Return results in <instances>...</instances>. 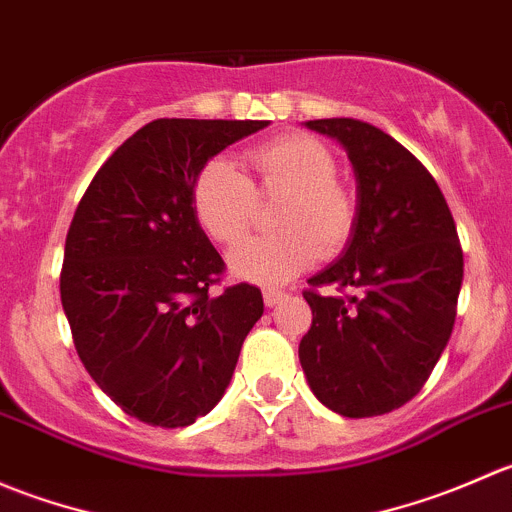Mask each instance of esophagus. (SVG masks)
<instances>
[{
  "instance_id": "obj_1",
  "label": "esophagus",
  "mask_w": 512,
  "mask_h": 512,
  "mask_svg": "<svg viewBox=\"0 0 512 512\" xmlns=\"http://www.w3.org/2000/svg\"><path fill=\"white\" fill-rule=\"evenodd\" d=\"M262 297H265L267 307H277V304L285 299V292H282V289H275V287H267L265 292H262Z\"/></svg>"
}]
</instances>
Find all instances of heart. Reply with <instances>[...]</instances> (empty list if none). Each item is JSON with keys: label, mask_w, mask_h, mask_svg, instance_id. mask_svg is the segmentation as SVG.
<instances>
[{"label": "heart", "mask_w": 512, "mask_h": 512, "mask_svg": "<svg viewBox=\"0 0 512 512\" xmlns=\"http://www.w3.org/2000/svg\"><path fill=\"white\" fill-rule=\"evenodd\" d=\"M257 175V190L285 193L275 210L282 230L252 237L230 252V270L250 282H285L307 270L319 255H337L352 240L359 218L356 195L337 180V160L322 141L285 133L245 153ZM252 195L245 175L225 158L203 165L193 185V210L200 227L218 245H235L252 220Z\"/></svg>", "instance_id": "b5f03b06"}]
</instances>
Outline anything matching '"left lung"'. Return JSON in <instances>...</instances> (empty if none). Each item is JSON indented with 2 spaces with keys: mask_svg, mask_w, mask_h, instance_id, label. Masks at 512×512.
<instances>
[{
  "mask_svg": "<svg viewBox=\"0 0 512 512\" xmlns=\"http://www.w3.org/2000/svg\"><path fill=\"white\" fill-rule=\"evenodd\" d=\"M347 151L359 218L342 255L309 280L299 342L312 394L334 414L381 416L411 401L441 359L463 282L456 223L433 175L399 141L356 118L304 123Z\"/></svg>",
  "mask_w": 512,
  "mask_h": 512,
  "instance_id": "1",
  "label": "left lung"
}]
</instances>
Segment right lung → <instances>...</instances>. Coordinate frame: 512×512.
Listing matches in <instances>:
<instances>
[{"instance_id": "right-lung-1", "label": "right lung", "mask_w": 512, "mask_h": 512, "mask_svg": "<svg viewBox=\"0 0 512 512\" xmlns=\"http://www.w3.org/2000/svg\"><path fill=\"white\" fill-rule=\"evenodd\" d=\"M270 121L158 118L91 180L71 220L61 304L98 389L128 416L190 426L223 399L265 312L252 285L213 292L225 262L200 227L203 165Z\"/></svg>"}]
</instances>
